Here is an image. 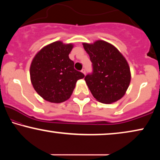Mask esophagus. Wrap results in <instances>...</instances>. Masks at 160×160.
<instances>
[{
	"label": "esophagus",
	"instance_id": "1",
	"mask_svg": "<svg viewBox=\"0 0 160 160\" xmlns=\"http://www.w3.org/2000/svg\"><path fill=\"white\" fill-rule=\"evenodd\" d=\"M82 72L84 74V75H85V74H86V70H85L84 68H83V69L82 70Z\"/></svg>",
	"mask_w": 160,
	"mask_h": 160
}]
</instances>
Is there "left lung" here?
I'll return each instance as SVG.
<instances>
[{
    "label": "left lung",
    "mask_w": 160,
    "mask_h": 160,
    "mask_svg": "<svg viewBox=\"0 0 160 160\" xmlns=\"http://www.w3.org/2000/svg\"><path fill=\"white\" fill-rule=\"evenodd\" d=\"M92 62V72L84 80L96 100L112 103L123 97L130 82L128 63L117 48L104 41L83 43Z\"/></svg>",
    "instance_id": "left-lung-1"
}]
</instances>
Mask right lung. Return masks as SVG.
Here are the masks:
<instances>
[{
    "label": "right lung",
    "instance_id": "add662e5",
    "mask_svg": "<svg viewBox=\"0 0 160 160\" xmlns=\"http://www.w3.org/2000/svg\"><path fill=\"white\" fill-rule=\"evenodd\" d=\"M73 45L56 41L40 50L32 61L30 79L35 90L51 102H64L71 97L76 83L84 77L74 68L69 58Z\"/></svg>",
    "mask_w": 160,
    "mask_h": 160
}]
</instances>
